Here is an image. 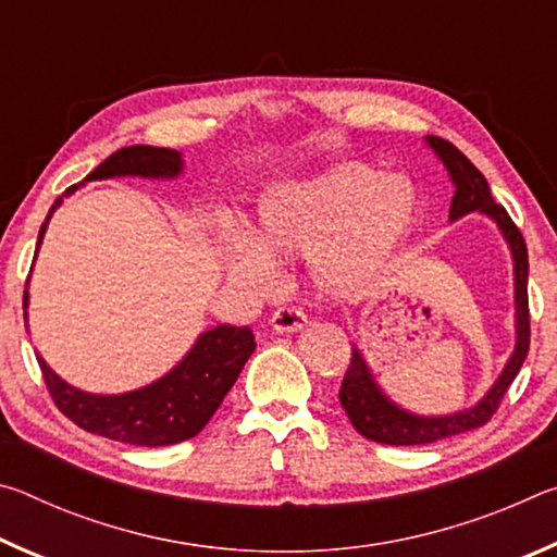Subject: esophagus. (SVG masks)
<instances>
[{
  "mask_svg": "<svg viewBox=\"0 0 557 557\" xmlns=\"http://www.w3.org/2000/svg\"><path fill=\"white\" fill-rule=\"evenodd\" d=\"M270 324L275 332L280 334H287V332H297L307 324V314L301 312L299 307H277L275 312H272Z\"/></svg>",
  "mask_w": 557,
  "mask_h": 557,
  "instance_id": "esophagus-1",
  "label": "esophagus"
}]
</instances>
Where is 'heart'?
I'll use <instances>...</instances> for the list:
<instances>
[{
	"mask_svg": "<svg viewBox=\"0 0 557 557\" xmlns=\"http://www.w3.org/2000/svg\"><path fill=\"white\" fill-rule=\"evenodd\" d=\"M420 191L410 178L369 164H338L275 188L258 209L256 239L231 228L225 262L235 277L270 285V256L312 252L317 285L351 295L379 277L420 221Z\"/></svg>",
	"mask_w": 557,
	"mask_h": 557,
	"instance_id": "heart-1",
	"label": "heart"
}]
</instances>
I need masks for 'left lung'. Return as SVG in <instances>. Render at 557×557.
Masks as SVG:
<instances>
[{"instance_id":"left-lung-1","label":"left lung","mask_w":557,"mask_h":557,"mask_svg":"<svg viewBox=\"0 0 557 557\" xmlns=\"http://www.w3.org/2000/svg\"><path fill=\"white\" fill-rule=\"evenodd\" d=\"M428 145L435 149V154L447 166L455 184V196L449 206V221H457L461 215L471 211L486 213L488 219L496 221L502 228L504 238L511 248L513 256V295H516V346L508 358L506 369L498 375L482 400L474 408H467L455 414H437V418H425V414H414L395 405L385 395L379 383L373 381V373L366 363L363 354L358 346L351 348V363L344 375L338 400L346 410L348 420L361 432L366 440L381 442V445H430V442L445 440L459 432H469L486 425L492 414L498 410V403L504 400L508 385L521 371V366L531 346V314H528V250L521 231L516 228L511 215L506 213L502 203L494 201L492 188H488L484 174L459 152V149L442 137H428Z\"/></svg>"}]
</instances>
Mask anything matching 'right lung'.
<instances>
[{
  "label": "right lung",
  "instance_id": "obj_1",
  "mask_svg": "<svg viewBox=\"0 0 557 557\" xmlns=\"http://www.w3.org/2000/svg\"><path fill=\"white\" fill-rule=\"evenodd\" d=\"M184 159L176 149L132 145L110 154L86 176V182L112 176H145V178H174L182 174ZM78 186L65 188L63 196L73 194ZM55 199L49 215L41 223L39 243L44 240L46 225L53 211L63 203ZM29 305V292H24V309ZM26 322V312H24ZM256 351V336L250 326L221 324L199 336L178 366L162 379L139 391L120 395L83 393L55 375L49 363L36 354L41 366L44 383L51 398L65 418L92 435L125 442L137 447H164L191 440L206 428V422L219 410L225 393L238 381L245 361Z\"/></svg>",
  "mask_w": 557,
  "mask_h": 557
}]
</instances>
